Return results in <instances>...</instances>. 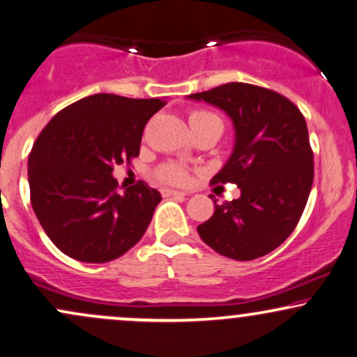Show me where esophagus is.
Returning <instances> with one entry per match:
<instances>
[{
    "label": "esophagus",
    "mask_w": 357,
    "mask_h": 357,
    "mask_svg": "<svg viewBox=\"0 0 357 357\" xmlns=\"http://www.w3.org/2000/svg\"><path fill=\"white\" fill-rule=\"evenodd\" d=\"M162 195L163 197H185V192H178V190H172V188H162Z\"/></svg>",
    "instance_id": "34e87169"
}]
</instances>
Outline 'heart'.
Segmentation results:
<instances>
[{
  "instance_id": "heart-1",
  "label": "heart",
  "mask_w": 357,
  "mask_h": 357,
  "mask_svg": "<svg viewBox=\"0 0 357 357\" xmlns=\"http://www.w3.org/2000/svg\"><path fill=\"white\" fill-rule=\"evenodd\" d=\"M204 119H219V116H217L215 113L205 112V110H195L190 113V121L204 120ZM157 177L160 178L162 182L182 185V183H185L188 180V174L185 172V169H182L180 165H175V163H165V165H162L160 169L157 170Z\"/></svg>"
}]
</instances>
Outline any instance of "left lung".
Listing matches in <instances>:
<instances>
[{
    "label": "left lung",
    "instance_id": "obj_1",
    "mask_svg": "<svg viewBox=\"0 0 357 357\" xmlns=\"http://www.w3.org/2000/svg\"><path fill=\"white\" fill-rule=\"evenodd\" d=\"M188 98L222 108L236 128L234 152L211 183H236L241 197L215 204L197 227L200 238L236 261L272 252L296 229L311 194L314 153L304 115L286 96L250 83H225Z\"/></svg>",
    "mask_w": 357,
    "mask_h": 357
}]
</instances>
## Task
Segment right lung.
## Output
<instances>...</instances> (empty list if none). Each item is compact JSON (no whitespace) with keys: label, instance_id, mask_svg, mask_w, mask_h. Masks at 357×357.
<instances>
[{"label":"right lung","instance_id":"obj_1","mask_svg":"<svg viewBox=\"0 0 357 357\" xmlns=\"http://www.w3.org/2000/svg\"><path fill=\"white\" fill-rule=\"evenodd\" d=\"M160 98L96 93L68 105L41 130L28 158L31 205L63 254L103 264L140 241L162 200L145 182L119 192L113 167L140 153Z\"/></svg>","mask_w":357,"mask_h":357}]
</instances>
